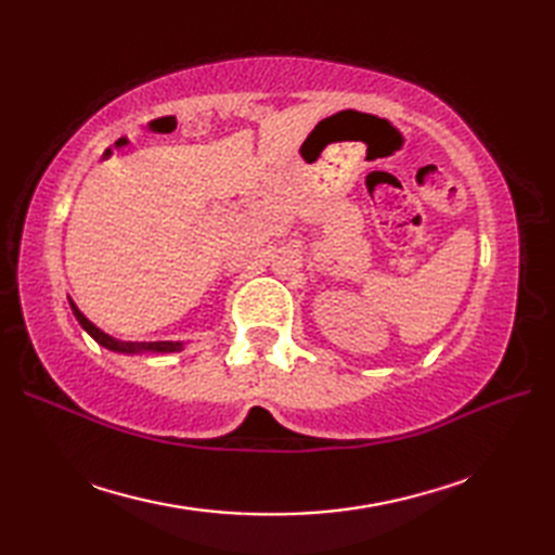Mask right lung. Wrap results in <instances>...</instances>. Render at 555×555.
<instances>
[{"label":"right lung","mask_w":555,"mask_h":555,"mask_svg":"<svg viewBox=\"0 0 555 555\" xmlns=\"http://www.w3.org/2000/svg\"><path fill=\"white\" fill-rule=\"evenodd\" d=\"M70 310H74L78 324L86 328V332L98 340L100 346L109 348L114 352H176L181 350L183 344H179V340H150V344H133V340H119V338H112L109 334H104L102 328H98L95 324H92L86 314H82L74 302H70Z\"/></svg>","instance_id":"obj_1"}]
</instances>
